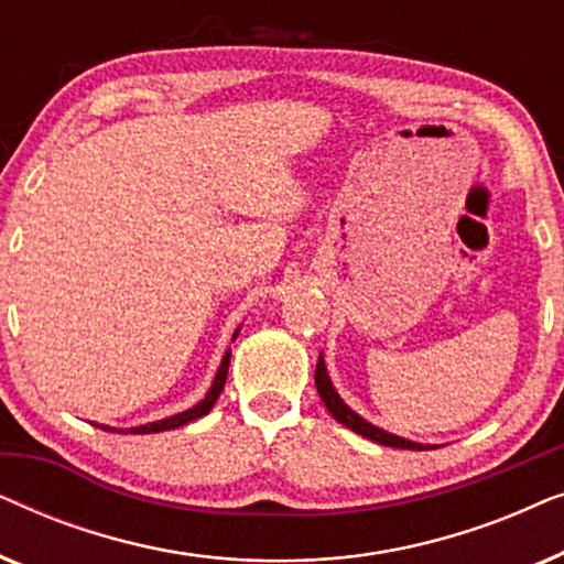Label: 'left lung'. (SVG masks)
<instances>
[{
	"label": "left lung",
	"instance_id": "1",
	"mask_svg": "<svg viewBox=\"0 0 564 564\" xmlns=\"http://www.w3.org/2000/svg\"><path fill=\"white\" fill-rule=\"evenodd\" d=\"M315 388H318V395L323 403H326L328 413L334 415L338 423H344L346 429L357 431L359 436L365 438H372L377 444H384V446H395V449H436V446L431 444H419V442H408L403 436H395V434H388V431L372 426V423L361 419L351 411L349 405L344 403L341 398H338V392L334 390V384H330V377L326 372V361H323V354L318 357V365H315Z\"/></svg>",
	"mask_w": 564,
	"mask_h": 564
}]
</instances>
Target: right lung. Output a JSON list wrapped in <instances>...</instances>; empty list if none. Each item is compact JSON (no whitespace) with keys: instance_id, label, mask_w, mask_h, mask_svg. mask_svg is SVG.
<instances>
[{"instance_id":"add662e5","label":"right lung","mask_w":564,"mask_h":564,"mask_svg":"<svg viewBox=\"0 0 564 564\" xmlns=\"http://www.w3.org/2000/svg\"><path fill=\"white\" fill-rule=\"evenodd\" d=\"M238 330H241V328H238ZM238 330L234 334V338L238 336ZM228 365H230V351H226V357H223L220 367H218V375H215V380H213V384H210V390H207V395H205L203 400H199L197 405H192L189 411H182V413H176V415H169V419H164V421L143 423V426H133V429H110V426H99V429H105V431H115V434H159V431L180 429V426H184V423H189V421L199 419V415L210 413V408L215 405V400H218L220 390L226 388ZM95 426H97V423H95Z\"/></svg>"}]
</instances>
